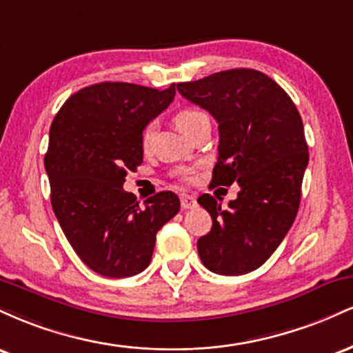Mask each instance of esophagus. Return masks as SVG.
I'll return each mask as SVG.
<instances>
[{
    "label": "esophagus",
    "instance_id": "34e87169",
    "mask_svg": "<svg viewBox=\"0 0 353 353\" xmlns=\"http://www.w3.org/2000/svg\"><path fill=\"white\" fill-rule=\"evenodd\" d=\"M196 204H197L196 197L188 196V194H182V196H181V208L184 209V210L196 208Z\"/></svg>",
    "mask_w": 353,
    "mask_h": 353
}]
</instances>
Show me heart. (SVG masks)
I'll return each instance as SVG.
<instances>
[{
  "label": "heart",
  "instance_id": "obj_1",
  "mask_svg": "<svg viewBox=\"0 0 353 353\" xmlns=\"http://www.w3.org/2000/svg\"><path fill=\"white\" fill-rule=\"evenodd\" d=\"M204 117H208V114H205V112H202L201 109L185 108V109H181V111L177 112L176 117H174V121H176L177 128H179L182 132L189 134L190 129L199 123L201 119H204ZM154 128H156L154 123H149L143 129V134H141V145H143L144 149H148L149 144H151V139L154 136ZM184 179H190V172L184 174Z\"/></svg>",
  "mask_w": 353,
  "mask_h": 353
}]
</instances>
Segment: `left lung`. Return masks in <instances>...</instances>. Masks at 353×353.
Wrapping results in <instances>:
<instances>
[{
	"label": "left lung",
	"mask_w": 353,
	"mask_h": 353,
	"mask_svg": "<svg viewBox=\"0 0 353 353\" xmlns=\"http://www.w3.org/2000/svg\"><path fill=\"white\" fill-rule=\"evenodd\" d=\"M177 91L219 124L212 185L239 184L228 209L209 194L197 202L212 229L197 241L202 264L221 275L259 269L292 228L301 204L309 148L294 101L272 78L255 70H229Z\"/></svg>",
	"instance_id": "1"
}]
</instances>
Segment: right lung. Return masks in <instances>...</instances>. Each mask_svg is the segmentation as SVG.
I'll use <instances>...</instances> for the list:
<instances>
[{
  "mask_svg": "<svg viewBox=\"0 0 353 353\" xmlns=\"http://www.w3.org/2000/svg\"><path fill=\"white\" fill-rule=\"evenodd\" d=\"M176 96V84L152 89L99 83L79 89L56 114L44 168L51 205L74 252L104 277H131L149 265L156 234L179 212V197L157 192L141 205L123 184L143 163V129Z\"/></svg>",
  "mask_w": 353,
  "mask_h": 353,
  "instance_id": "add662e5",
  "label": "right lung"
}]
</instances>
